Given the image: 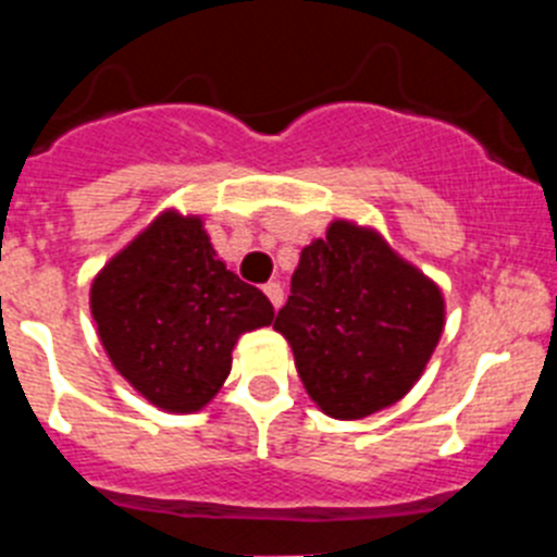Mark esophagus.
<instances>
[{
	"mask_svg": "<svg viewBox=\"0 0 557 557\" xmlns=\"http://www.w3.org/2000/svg\"><path fill=\"white\" fill-rule=\"evenodd\" d=\"M264 295H268L270 304H273L275 309L282 307V301H284V289H282V284H278V282H268V284H264Z\"/></svg>",
	"mask_w": 557,
	"mask_h": 557,
	"instance_id": "obj_1",
	"label": "esophagus"
}]
</instances>
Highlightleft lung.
I'll list each match as a JSON object with an SVG mask.
<instances>
[{
    "instance_id": "obj_1",
    "label": "left lung",
    "mask_w": 557,
    "mask_h": 557,
    "mask_svg": "<svg viewBox=\"0 0 557 557\" xmlns=\"http://www.w3.org/2000/svg\"><path fill=\"white\" fill-rule=\"evenodd\" d=\"M446 323L441 287L373 228L334 220L301 250L273 329L309 398L357 421L396 405L424 373Z\"/></svg>"
}]
</instances>
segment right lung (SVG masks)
I'll return each mask as SVG.
<instances>
[{
	"mask_svg": "<svg viewBox=\"0 0 557 557\" xmlns=\"http://www.w3.org/2000/svg\"><path fill=\"white\" fill-rule=\"evenodd\" d=\"M273 304L218 259L203 220L166 209L91 282V318L113 368L150 405L195 412L218 396L245 332Z\"/></svg>",
	"mask_w": 557,
	"mask_h": 557,
	"instance_id": "1",
	"label": "right lung"
}]
</instances>
